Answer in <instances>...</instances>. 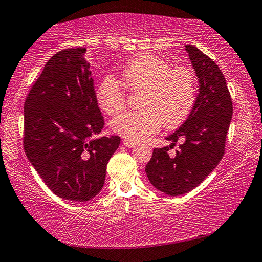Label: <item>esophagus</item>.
Masks as SVG:
<instances>
[{
  "mask_svg": "<svg viewBox=\"0 0 262 262\" xmlns=\"http://www.w3.org/2000/svg\"><path fill=\"white\" fill-rule=\"evenodd\" d=\"M122 144L125 145V147H127V148H133V147H135V142H133V141H129V140H122Z\"/></svg>",
  "mask_w": 262,
  "mask_h": 262,
  "instance_id": "34e87169",
  "label": "esophagus"
}]
</instances>
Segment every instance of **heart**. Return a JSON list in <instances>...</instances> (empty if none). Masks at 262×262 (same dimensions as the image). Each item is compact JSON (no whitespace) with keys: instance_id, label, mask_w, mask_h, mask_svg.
Instances as JSON below:
<instances>
[{"instance_id":"obj_1","label":"heart","mask_w":262,"mask_h":262,"mask_svg":"<svg viewBox=\"0 0 262 262\" xmlns=\"http://www.w3.org/2000/svg\"><path fill=\"white\" fill-rule=\"evenodd\" d=\"M122 78L132 92H142V110L122 113L111 123L113 132L126 140L143 141L163 122L167 128L178 127L193 108L196 88L194 74L187 67H170L163 57L142 54L126 66ZM97 100L108 114L119 113L126 105L125 94L111 76L100 83Z\"/></svg>"}]
</instances>
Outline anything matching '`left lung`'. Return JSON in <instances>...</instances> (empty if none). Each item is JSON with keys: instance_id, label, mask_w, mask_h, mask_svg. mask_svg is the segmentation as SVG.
<instances>
[{"instance_id": "left-lung-1", "label": "left lung", "mask_w": 262, "mask_h": 262, "mask_svg": "<svg viewBox=\"0 0 262 262\" xmlns=\"http://www.w3.org/2000/svg\"><path fill=\"white\" fill-rule=\"evenodd\" d=\"M199 79V95L186 121L166 137L170 145L154 149L145 166L150 183L172 196L186 194L209 176L224 155L232 100L224 75L209 56L186 45ZM177 141L176 154L169 152Z\"/></svg>"}]
</instances>
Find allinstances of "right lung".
<instances>
[{"instance_id":"right-lung-1","label":"right lung","mask_w":262,"mask_h":262,"mask_svg":"<svg viewBox=\"0 0 262 262\" xmlns=\"http://www.w3.org/2000/svg\"><path fill=\"white\" fill-rule=\"evenodd\" d=\"M84 47L53 55L24 104V150L48 188L86 202L103 188L119 136L95 139L104 127Z\"/></svg>"}]
</instances>
